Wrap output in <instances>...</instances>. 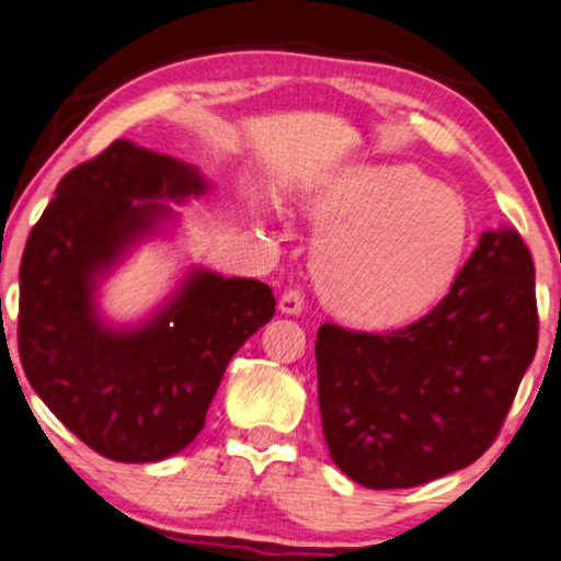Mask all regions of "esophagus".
<instances>
[{"instance_id": "esophagus-1", "label": "esophagus", "mask_w": 561, "mask_h": 561, "mask_svg": "<svg viewBox=\"0 0 561 561\" xmlns=\"http://www.w3.org/2000/svg\"><path fill=\"white\" fill-rule=\"evenodd\" d=\"M278 308H280L283 313L298 316V313L304 311V308H306V296H304V290H298V288H288L286 294L280 296V304H278Z\"/></svg>"}]
</instances>
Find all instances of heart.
<instances>
[{"label": "heart", "instance_id": "heart-1", "mask_svg": "<svg viewBox=\"0 0 561 561\" xmlns=\"http://www.w3.org/2000/svg\"><path fill=\"white\" fill-rule=\"evenodd\" d=\"M319 280L359 323H397L448 288L470 238L466 202L412 167L362 169L313 199Z\"/></svg>", "mask_w": 561, "mask_h": 561}]
</instances>
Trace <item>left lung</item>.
<instances>
[{
	"label": "left lung",
	"mask_w": 561,
	"mask_h": 561,
	"mask_svg": "<svg viewBox=\"0 0 561 561\" xmlns=\"http://www.w3.org/2000/svg\"><path fill=\"white\" fill-rule=\"evenodd\" d=\"M529 248L483 232L448 294L392 331L321 323V427L329 453L367 489H412L470 466L496 440L537 354Z\"/></svg>",
	"instance_id": "left-lung-1"
}]
</instances>
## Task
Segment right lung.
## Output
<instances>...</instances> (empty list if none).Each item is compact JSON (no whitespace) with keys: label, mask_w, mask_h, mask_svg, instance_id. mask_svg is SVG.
<instances>
[{"label":"right lung","mask_w":561,"mask_h":561,"mask_svg":"<svg viewBox=\"0 0 561 561\" xmlns=\"http://www.w3.org/2000/svg\"><path fill=\"white\" fill-rule=\"evenodd\" d=\"M202 190L182 161L116 139L62 176L24 245L22 369L53 415L103 458L153 462L186 448L227 362L275 313L265 283L199 271L144 329L108 331L95 319V275L169 213L153 199Z\"/></svg>","instance_id":"obj_1"}]
</instances>
